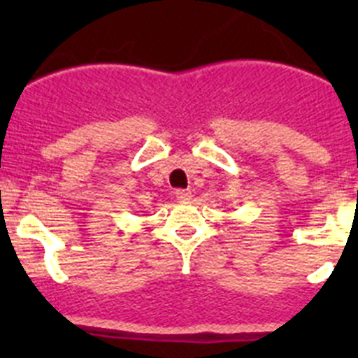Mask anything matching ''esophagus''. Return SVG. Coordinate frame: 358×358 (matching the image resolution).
<instances>
[{"label":"esophagus","instance_id":"esophagus-1","mask_svg":"<svg viewBox=\"0 0 358 358\" xmlns=\"http://www.w3.org/2000/svg\"><path fill=\"white\" fill-rule=\"evenodd\" d=\"M176 199L179 202L189 201V199H192V192H189V189H177V192H176Z\"/></svg>","mask_w":358,"mask_h":358}]
</instances>
